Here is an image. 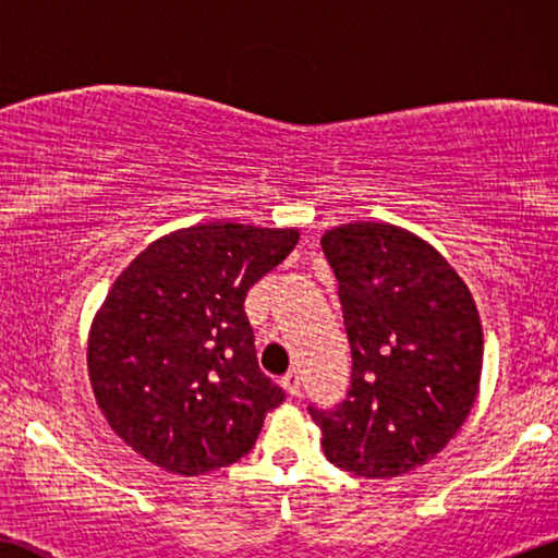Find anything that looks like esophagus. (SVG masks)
Wrapping results in <instances>:
<instances>
[{
    "label": "esophagus",
    "mask_w": 558,
    "mask_h": 558,
    "mask_svg": "<svg viewBox=\"0 0 558 558\" xmlns=\"http://www.w3.org/2000/svg\"><path fill=\"white\" fill-rule=\"evenodd\" d=\"M280 386L286 388L288 396H298V388H301V376H298V371H288L286 376L280 378Z\"/></svg>",
    "instance_id": "1"
}]
</instances>
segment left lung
I'll return each mask as SVG.
<instances>
[{
	"label": "left lung",
	"instance_id": "1",
	"mask_svg": "<svg viewBox=\"0 0 558 558\" xmlns=\"http://www.w3.org/2000/svg\"><path fill=\"white\" fill-rule=\"evenodd\" d=\"M320 245L338 280L353 373L336 411H307L338 469L403 476L444 451L476 401V303L434 245L390 222H348Z\"/></svg>",
	"mask_w": 558,
	"mask_h": 558
}]
</instances>
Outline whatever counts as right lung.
I'll return each mask as SVG.
<instances>
[{"mask_svg":"<svg viewBox=\"0 0 558 558\" xmlns=\"http://www.w3.org/2000/svg\"><path fill=\"white\" fill-rule=\"evenodd\" d=\"M295 228L199 222L149 243L89 328L99 411L157 469L203 476L251 451L286 401L257 365L245 295L298 245Z\"/></svg>","mask_w":558,"mask_h":558,"instance_id":"1","label":"right lung"}]
</instances>
